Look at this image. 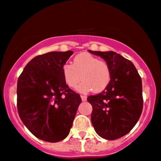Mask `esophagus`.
Listing matches in <instances>:
<instances>
[{"label": "esophagus", "mask_w": 161, "mask_h": 161, "mask_svg": "<svg viewBox=\"0 0 161 161\" xmlns=\"http://www.w3.org/2000/svg\"><path fill=\"white\" fill-rule=\"evenodd\" d=\"M81 99H82V101H86L87 97H86V96H83V95H81Z\"/></svg>", "instance_id": "obj_1"}]
</instances>
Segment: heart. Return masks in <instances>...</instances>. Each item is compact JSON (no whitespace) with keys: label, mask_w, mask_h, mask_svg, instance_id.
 <instances>
[{"label":"heart","mask_w":161,"mask_h":161,"mask_svg":"<svg viewBox=\"0 0 161 161\" xmlns=\"http://www.w3.org/2000/svg\"><path fill=\"white\" fill-rule=\"evenodd\" d=\"M62 73L65 82L71 88L77 86L83 79L77 88L78 91L82 93L92 90L96 93L103 91L111 81L108 64L88 53H82L75 56L73 64H65L62 67Z\"/></svg>","instance_id":"heart-1"}]
</instances>
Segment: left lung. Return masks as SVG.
<instances>
[{"instance_id":"1","label":"left lung","mask_w":161,"mask_h":161,"mask_svg":"<svg viewBox=\"0 0 161 161\" xmlns=\"http://www.w3.org/2000/svg\"><path fill=\"white\" fill-rule=\"evenodd\" d=\"M88 51L104 59L111 70L107 88L99 94L87 97L93 107L92 124L100 137L117 139L129 133L141 116L142 79L133 63L119 54L113 51Z\"/></svg>"}]
</instances>
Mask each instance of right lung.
<instances>
[{
  "mask_svg": "<svg viewBox=\"0 0 161 161\" xmlns=\"http://www.w3.org/2000/svg\"><path fill=\"white\" fill-rule=\"evenodd\" d=\"M72 54L67 51L37 56L18 79L19 115L26 128L43 141L57 142L68 136L82 101L62 73V67Z\"/></svg>",
  "mask_w": 161,
  "mask_h": 161,
  "instance_id": "add662e5",
  "label": "right lung"
}]
</instances>
